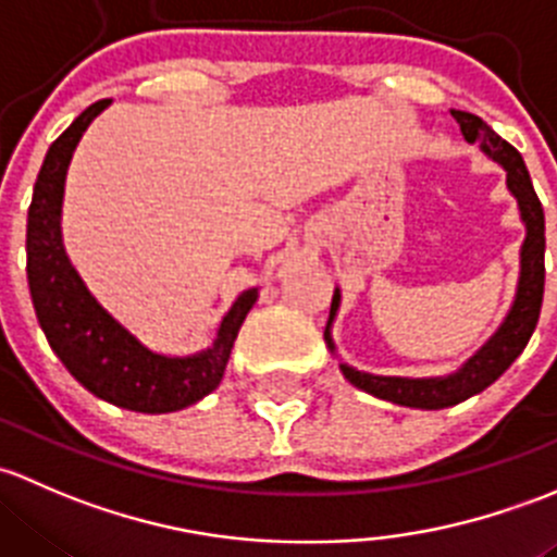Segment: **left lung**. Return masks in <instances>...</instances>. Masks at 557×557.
I'll return each instance as SVG.
<instances>
[{
  "instance_id": "1",
  "label": "left lung",
  "mask_w": 557,
  "mask_h": 557,
  "mask_svg": "<svg viewBox=\"0 0 557 557\" xmlns=\"http://www.w3.org/2000/svg\"><path fill=\"white\" fill-rule=\"evenodd\" d=\"M450 114L458 123V128H461L463 139L472 141V145L478 141L483 147V152L491 154L493 160H498L504 165V171H507V187L518 198L520 216L525 222V240L523 251H520V281L512 311L504 319V324L498 326L496 335L461 370L453 372L448 377H383L341 364L343 375L354 386L362 388V392L372 394L377 399H388L394 405L421 407V410H440V407L458 405L463 399L480 394L483 388H488L523 354V348L529 346L531 335L536 330L544 297V209L534 185H531V176L523 158L491 125H485L478 114L458 112V109H453ZM337 306H341V292L335 289L330 306V319H326L324 326V341L330 348H335L330 337V324L335 319Z\"/></svg>"
}]
</instances>
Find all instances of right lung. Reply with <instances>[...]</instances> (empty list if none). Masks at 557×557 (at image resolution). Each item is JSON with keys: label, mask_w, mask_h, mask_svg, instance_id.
Segmentation results:
<instances>
[{"label": "right lung", "mask_w": 557, "mask_h": 557, "mask_svg": "<svg viewBox=\"0 0 557 557\" xmlns=\"http://www.w3.org/2000/svg\"><path fill=\"white\" fill-rule=\"evenodd\" d=\"M109 104L112 99L90 104L45 154L26 222L28 292L50 348L94 397L134 412H174L220 386L233 341L255 306L257 289L244 292L233 302L214 346L195 357L152 354L85 289L61 244V200L74 147L90 120Z\"/></svg>", "instance_id": "right-lung-1"}]
</instances>
